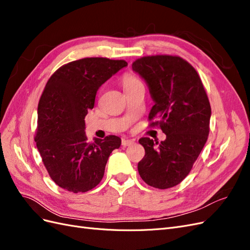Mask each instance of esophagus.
Instances as JSON below:
<instances>
[{
    "instance_id": "34e87169",
    "label": "esophagus",
    "mask_w": 250,
    "mask_h": 250,
    "mask_svg": "<svg viewBox=\"0 0 250 250\" xmlns=\"http://www.w3.org/2000/svg\"><path fill=\"white\" fill-rule=\"evenodd\" d=\"M134 144V140H123L122 141V145L124 147H127V146H131Z\"/></svg>"
}]
</instances>
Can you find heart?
Wrapping results in <instances>:
<instances>
[{
  "label": "heart",
  "mask_w": 250,
  "mask_h": 250,
  "mask_svg": "<svg viewBox=\"0 0 250 250\" xmlns=\"http://www.w3.org/2000/svg\"><path fill=\"white\" fill-rule=\"evenodd\" d=\"M122 83H123L125 92H128V90H131L135 87L144 86L142 81L138 77H135L134 75H131V74H125L122 77Z\"/></svg>",
  "instance_id": "b5f03b06"
}]
</instances>
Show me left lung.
Listing matches in <instances>:
<instances>
[{
    "mask_svg": "<svg viewBox=\"0 0 250 250\" xmlns=\"http://www.w3.org/2000/svg\"><path fill=\"white\" fill-rule=\"evenodd\" d=\"M132 70L146 81L154 101L150 126H160L167 137L160 144L139 140L145 148L139 174L153 188L175 187L190 173L208 137L211 110L206 89L198 73L179 56L142 57ZM154 117L159 121L153 123Z\"/></svg>",
    "mask_w": 250,
    "mask_h": 250,
    "instance_id": "obj_1",
    "label": "left lung"
}]
</instances>
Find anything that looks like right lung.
I'll return each instance as SVG.
<instances>
[{
	"mask_svg": "<svg viewBox=\"0 0 250 250\" xmlns=\"http://www.w3.org/2000/svg\"><path fill=\"white\" fill-rule=\"evenodd\" d=\"M125 66V60L82 58L60 66L47 82L34 140L50 177L66 191L84 193L99 185L110 153L121 146L117 135L88 143L84 118L97 90Z\"/></svg>",
	"mask_w": 250,
	"mask_h": 250,
	"instance_id": "obj_1",
	"label": "right lung"
}]
</instances>
